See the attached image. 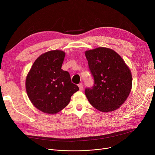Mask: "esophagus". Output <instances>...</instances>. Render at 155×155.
Returning a JSON list of instances; mask_svg holds the SVG:
<instances>
[{
	"label": "esophagus",
	"instance_id": "34e87169",
	"mask_svg": "<svg viewBox=\"0 0 155 155\" xmlns=\"http://www.w3.org/2000/svg\"><path fill=\"white\" fill-rule=\"evenodd\" d=\"M78 87H79V89H80V91H83V88H84V85H83V84H80L79 85H78Z\"/></svg>",
	"mask_w": 155,
	"mask_h": 155
}]
</instances>
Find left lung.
Masks as SVG:
<instances>
[{"mask_svg": "<svg viewBox=\"0 0 155 155\" xmlns=\"http://www.w3.org/2000/svg\"><path fill=\"white\" fill-rule=\"evenodd\" d=\"M94 86L85 94L94 107L103 112L120 107L131 92V70L121 56L112 49L99 47L85 51Z\"/></svg>", "mask_w": 155, "mask_h": 155, "instance_id": "8db88e82", "label": "left lung"}]
</instances>
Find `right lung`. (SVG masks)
<instances>
[{"instance_id":"add662e5","label":"right lung","mask_w":155,"mask_h":155,"mask_svg":"<svg viewBox=\"0 0 155 155\" xmlns=\"http://www.w3.org/2000/svg\"><path fill=\"white\" fill-rule=\"evenodd\" d=\"M65 53L51 50L35 60L26 79V89L31 103L43 112L54 114L69 104L79 90L71 82L69 73L61 69Z\"/></svg>"}]
</instances>
